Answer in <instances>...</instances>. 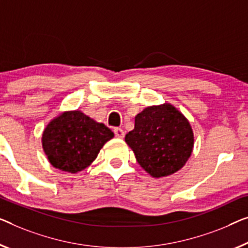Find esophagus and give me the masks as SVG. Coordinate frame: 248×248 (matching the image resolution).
Segmentation results:
<instances>
[{
	"label": "esophagus",
	"instance_id": "1",
	"mask_svg": "<svg viewBox=\"0 0 248 248\" xmlns=\"http://www.w3.org/2000/svg\"><path fill=\"white\" fill-rule=\"evenodd\" d=\"M114 135H116L117 138L123 139L124 137V130L121 128H114Z\"/></svg>",
	"mask_w": 248,
	"mask_h": 248
}]
</instances>
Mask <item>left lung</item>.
<instances>
[{
    "label": "left lung",
    "instance_id": "1",
    "mask_svg": "<svg viewBox=\"0 0 248 248\" xmlns=\"http://www.w3.org/2000/svg\"><path fill=\"white\" fill-rule=\"evenodd\" d=\"M124 140L138 164L154 178L180 170L195 143L189 121L168 102L147 107L137 114L134 130L125 135Z\"/></svg>",
    "mask_w": 248,
    "mask_h": 248
}]
</instances>
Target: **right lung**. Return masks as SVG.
I'll use <instances>...</instances> for the list:
<instances>
[{
    "label": "right lung",
    "mask_w": 248,
    "mask_h": 248,
    "mask_svg": "<svg viewBox=\"0 0 248 248\" xmlns=\"http://www.w3.org/2000/svg\"><path fill=\"white\" fill-rule=\"evenodd\" d=\"M114 137L103 124L81 110H68L55 116L42 132V148L47 160L59 170L77 173L89 167L101 148Z\"/></svg>",
    "instance_id": "obj_1"
}]
</instances>
